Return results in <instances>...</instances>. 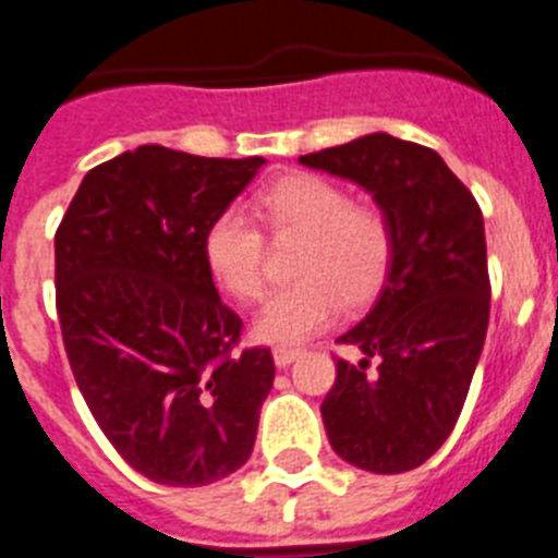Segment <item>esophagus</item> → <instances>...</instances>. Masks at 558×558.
Wrapping results in <instances>:
<instances>
[{
	"label": "esophagus",
	"mask_w": 558,
	"mask_h": 558,
	"mask_svg": "<svg viewBox=\"0 0 558 558\" xmlns=\"http://www.w3.org/2000/svg\"><path fill=\"white\" fill-rule=\"evenodd\" d=\"M295 357H302V349H288V347L274 349V363H276V366H279V368L290 366V363H293Z\"/></svg>",
	"instance_id": "1"
}]
</instances>
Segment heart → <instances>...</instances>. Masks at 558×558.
<instances>
[{"label": "heart", "mask_w": 558, "mask_h": 558, "mask_svg": "<svg viewBox=\"0 0 558 558\" xmlns=\"http://www.w3.org/2000/svg\"><path fill=\"white\" fill-rule=\"evenodd\" d=\"M274 234H302L293 259L295 282L276 290L254 318V338L276 347L302 343L327 327L338 307L357 310L377 295L393 263V229L374 206L354 204L335 181L293 172L259 198ZM211 276L236 302L265 290V236L243 209H226L204 236Z\"/></svg>", "instance_id": "1"}]
</instances>
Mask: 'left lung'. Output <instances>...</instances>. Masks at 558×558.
I'll use <instances>...</instances> for the list:
<instances>
[{"label": "left lung", "mask_w": 558, "mask_h": 558, "mask_svg": "<svg viewBox=\"0 0 558 558\" xmlns=\"http://www.w3.org/2000/svg\"><path fill=\"white\" fill-rule=\"evenodd\" d=\"M299 161L372 192L393 229L377 304L338 338L363 357L335 363L322 402L329 445L357 470H416L456 427L489 327L481 206L436 150L391 133Z\"/></svg>", "instance_id": "obj_1"}]
</instances>
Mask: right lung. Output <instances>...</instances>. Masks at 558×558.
Here are the masks:
<instances>
[{
  "label": "right lung",
  "mask_w": 558,
  "mask_h": 558,
  "mask_svg": "<svg viewBox=\"0 0 558 558\" xmlns=\"http://www.w3.org/2000/svg\"><path fill=\"white\" fill-rule=\"evenodd\" d=\"M263 165L142 145L88 170L56 231L69 366L113 450L153 483L223 481L254 450L274 357L236 352L243 322L204 236Z\"/></svg>",
  "instance_id": "add662e5"
}]
</instances>
